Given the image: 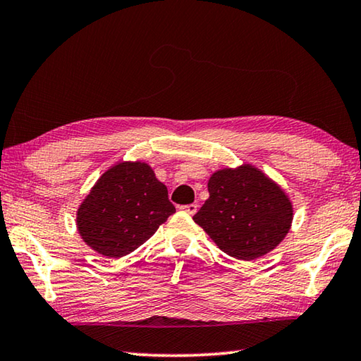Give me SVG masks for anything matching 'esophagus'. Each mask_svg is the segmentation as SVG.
<instances>
[{
  "instance_id": "esophagus-1",
  "label": "esophagus",
  "mask_w": 361,
  "mask_h": 361,
  "mask_svg": "<svg viewBox=\"0 0 361 361\" xmlns=\"http://www.w3.org/2000/svg\"><path fill=\"white\" fill-rule=\"evenodd\" d=\"M181 209H183V212H186L188 215H195V212H197V204H189V205H183Z\"/></svg>"
}]
</instances>
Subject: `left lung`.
I'll return each instance as SVG.
<instances>
[{
    "label": "left lung",
    "instance_id": "left-lung-1",
    "mask_svg": "<svg viewBox=\"0 0 361 361\" xmlns=\"http://www.w3.org/2000/svg\"><path fill=\"white\" fill-rule=\"evenodd\" d=\"M209 194L192 219L232 258H261L290 232V195L252 164L216 170L209 180Z\"/></svg>",
    "mask_w": 361,
    "mask_h": 361
}]
</instances>
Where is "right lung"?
Returning <instances> with one entry per match:
<instances>
[{"instance_id":"right-lung-1","label":"right lung","mask_w":361,"mask_h":361,"mask_svg":"<svg viewBox=\"0 0 361 361\" xmlns=\"http://www.w3.org/2000/svg\"><path fill=\"white\" fill-rule=\"evenodd\" d=\"M175 213L169 191L149 164L121 161L102 173L78 207L82 240L106 258L132 253Z\"/></svg>"}]
</instances>
